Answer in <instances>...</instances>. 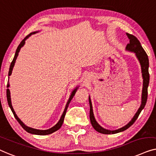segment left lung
I'll use <instances>...</instances> for the list:
<instances>
[{
	"label": "left lung",
	"instance_id": "obj_1",
	"mask_svg": "<svg viewBox=\"0 0 156 156\" xmlns=\"http://www.w3.org/2000/svg\"><path fill=\"white\" fill-rule=\"evenodd\" d=\"M127 37L129 39V43L126 45V50L128 51L133 52L135 54L138 60H139L140 65H141V73L142 77H143V88H142V95H141V106L138 109L136 113L133 116V117L131 119V120L126 125L122 127V128L116 129V130H108L103 128L100 125L98 124V122L96 121L95 116H94L93 109V105H92L90 97L89 96V104H90V122L92 126L94 129H95L98 132L104 133V134H114V133H117L124 131L129 128L133 123L135 122L136 120L137 119L138 117L141 113L142 109L144 108L145 105H146L147 98H148V87L149 84V80H150V76H149L148 73V67H149V61L148 56L144 51V49L142 47V46L140 43V41L138 40V39L135 36L132 34L126 33Z\"/></svg>",
	"mask_w": 156,
	"mask_h": 156
}]
</instances>
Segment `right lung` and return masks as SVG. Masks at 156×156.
Returning a JSON list of instances; mask_svg holds the SVG:
<instances>
[{"label": "right lung", "instance_id": "right-lung-1", "mask_svg": "<svg viewBox=\"0 0 156 156\" xmlns=\"http://www.w3.org/2000/svg\"><path fill=\"white\" fill-rule=\"evenodd\" d=\"M37 32H39V31H36V32H31L29 35H27V37H25V39H23V41H21L20 44L18 47H17V49H16V51H15V56L14 58L12 59V61L11 62V64H10V69H9V72H8V85H7V87H10V84H9V76L11 75L12 74V69H13V67H14L15 66V61H16V59L17 58V56H18V54H19V52L20 51L21 48L23 47L24 45H25V41L27 40V39L29 38V37L31 36L32 34H34L37 33ZM79 87V86H77L76 87L75 89L73 90V91L71 92V95H70V97L69 98V100H68V102L66 103V107H65V109H64V111H63V112L62 114V115H61V117L60 118V119H59V121L57 122V124L56 125H54L53 127H51V128H50L49 129H46V130H41V129H34V128H31V127H29L27 126H26V125L24 124V123L21 121L20 119V118L17 117L16 113H15V112L14 111V109H13V107L12 106V103H11V98H10V90L9 89H7V91H6V95H7V100H8V105H9L10 109H11V111L12 112L13 115H14V117L15 119H17V121L19 122V124L21 125L22 127L25 129L26 131H27L28 133H32V134H36V135H48V134H51V133L55 132L57 130H58L59 129L61 128V126H62L63 124V120H64V117H65V115H66V110H67V108L68 107H69V103L71 102V100L73 99V96L75 95V94L76 93V91H77L78 88Z\"/></svg>", "mask_w": 156, "mask_h": 156}]
</instances>
